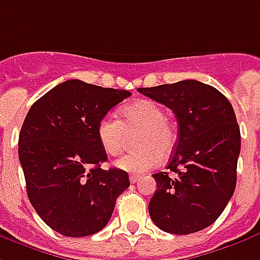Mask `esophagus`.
Masks as SVG:
<instances>
[{
	"label": "esophagus",
	"instance_id": "esophagus-1",
	"mask_svg": "<svg viewBox=\"0 0 260 260\" xmlns=\"http://www.w3.org/2000/svg\"><path fill=\"white\" fill-rule=\"evenodd\" d=\"M139 179H140L139 175H131V176H129V182H131V183H136V182H138Z\"/></svg>",
	"mask_w": 260,
	"mask_h": 260
}]
</instances>
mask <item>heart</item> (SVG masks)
I'll return each mask as SVG.
<instances>
[{"instance_id": "1", "label": "heart", "mask_w": 260, "mask_h": 260, "mask_svg": "<svg viewBox=\"0 0 260 260\" xmlns=\"http://www.w3.org/2000/svg\"><path fill=\"white\" fill-rule=\"evenodd\" d=\"M122 121L114 115H105L98 124V139L106 154L118 155L128 134L139 131L135 139L138 150L122 155L115 167L125 172H145L154 168L159 158H167L176 143V132L167 118L164 107L154 101L143 99L125 106Z\"/></svg>"}]
</instances>
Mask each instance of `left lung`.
<instances>
[{
  "label": "left lung",
  "instance_id": "left-lung-1",
  "mask_svg": "<svg viewBox=\"0 0 260 260\" xmlns=\"http://www.w3.org/2000/svg\"><path fill=\"white\" fill-rule=\"evenodd\" d=\"M140 93L175 113L178 140L167 169L157 182L149 213L161 230L190 234L220 216L237 182L241 135L228 98L211 85L184 80L138 88Z\"/></svg>",
  "mask_w": 260,
  "mask_h": 260
}]
</instances>
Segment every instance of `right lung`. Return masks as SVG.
I'll return each mask as SVG.
<instances>
[{
  "label": "right lung",
  "mask_w": 260,
  "mask_h": 260,
  "mask_svg": "<svg viewBox=\"0 0 260 260\" xmlns=\"http://www.w3.org/2000/svg\"><path fill=\"white\" fill-rule=\"evenodd\" d=\"M131 96L69 80L30 107L19 135V159L30 203L40 218L67 237H85L109 223L115 201L129 187L118 168L103 169L107 154L98 124Z\"/></svg>",
  "instance_id": "add662e5"
}]
</instances>
